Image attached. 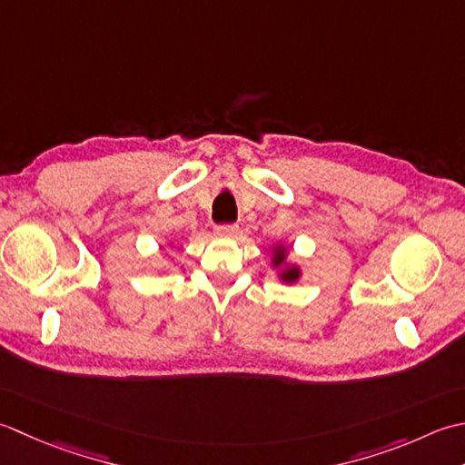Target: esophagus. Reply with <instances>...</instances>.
<instances>
[{
    "label": "esophagus",
    "instance_id": "1",
    "mask_svg": "<svg viewBox=\"0 0 465 465\" xmlns=\"http://www.w3.org/2000/svg\"><path fill=\"white\" fill-rule=\"evenodd\" d=\"M214 232L219 236H226V239H232V236L239 234V224H219Z\"/></svg>",
    "mask_w": 465,
    "mask_h": 465
}]
</instances>
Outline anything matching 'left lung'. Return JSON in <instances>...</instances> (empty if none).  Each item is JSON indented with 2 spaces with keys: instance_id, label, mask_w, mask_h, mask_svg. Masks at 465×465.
Segmentation results:
<instances>
[{
  "instance_id": "8db88e82",
  "label": "left lung",
  "mask_w": 465,
  "mask_h": 465,
  "mask_svg": "<svg viewBox=\"0 0 465 465\" xmlns=\"http://www.w3.org/2000/svg\"><path fill=\"white\" fill-rule=\"evenodd\" d=\"M272 267L281 269L279 277L282 282H297L301 277V269L297 264H287V246H274V254H272Z\"/></svg>"
}]
</instances>
